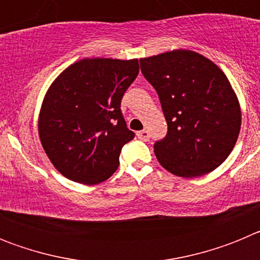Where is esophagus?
Instances as JSON below:
<instances>
[{"label": "esophagus", "instance_id": "1", "mask_svg": "<svg viewBox=\"0 0 260 260\" xmlns=\"http://www.w3.org/2000/svg\"><path fill=\"white\" fill-rule=\"evenodd\" d=\"M137 135H138V138L141 139V141H144V142L148 141V139H150V137H151L150 132H147V130H142V132H138Z\"/></svg>", "mask_w": 260, "mask_h": 260}]
</instances>
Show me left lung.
Instances as JSON below:
<instances>
[{
    "instance_id": "8db88e82",
    "label": "left lung",
    "mask_w": 260,
    "mask_h": 260,
    "mask_svg": "<svg viewBox=\"0 0 260 260\" xmlns=\"http://www.w3.org/2000/svg\"><path fill=\"white\" fill-rule=\"evenodd\" d=\"M141 70L156 89L168 123L167 135L153 144L158 162L185 178L220 167L241 128L238 99L224 73L183 49L142 58Z\"/></svg>"
}]
</instances>
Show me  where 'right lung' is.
Masks as SVG:
<instances>
[{
  "mask_svg": "<svg viewBox=\"0 0 260 260\" xmlns=\"http://www.w3.org/2000/svg\"><path fill=\"white\" fill-rule=\"evenodd\" d=\"M138 73V59L86 58L53 82L41 105L39 135L62 176L96 185L116 172L122 147L135 137L121 100Z\"/></svg>",
  "mask_w": 260,
  "mask_h": 260,
  "instance_id": "obj_1",
  "label": "right lung"
}]
</instances>
